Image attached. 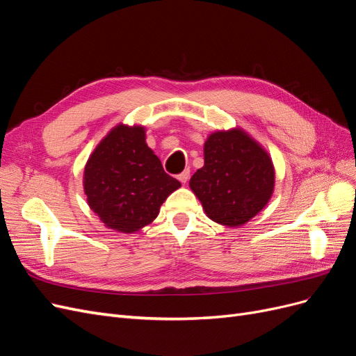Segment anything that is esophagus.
Masks as SVG:
<instances>
[{
  "label": "esophagus",
  "instance_id": "1",
  "mask_svg": "<svg viewBox=\"0 0 356 356\" xmlns=\"http://www.w3.org/2000/svg\"><path fill=\"white\" fill-rule=\"evenodd\" d=\"M188 178H190V170L188 169H186V170H182L181 174L178 175V179L182 182V184H186V182L188 181Z\"/></svg>",
  "mask_w": 356,
  "mask_h": 356
}]
</instances>
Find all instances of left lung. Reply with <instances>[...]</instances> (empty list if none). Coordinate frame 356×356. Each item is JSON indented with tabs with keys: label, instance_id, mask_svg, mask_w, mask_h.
Wrapping results in <instances>:
<instances>
[{
	"label": "left lung",
	"instance_id": "left-lung-1",
	"mask_svg": "<svg viewBox=\"0 0 356 356\" xmlns=\"http://www.w3.org/2000/svg\"><path fill=\"white\" fill-rule=\"evenodd\" d=\"M203 152L204 165L191 177L190 188L204 212L227 227L248 222L272 197L270 157L241 129L209 135Z\"/></svg>",
	"mask_w": 356,
	"mask_h": 356
}]
</instances>
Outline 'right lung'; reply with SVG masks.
<instances>
[{"label":"right lung","mask_w":356,"mask_h":356,"mask_svg":"<svg viewBox=\"0 0 356 356\" xmlns=\"http://www.w3.org/2000/svg\"><path fill=\"white\" fill-rule=\"evenodd\" d=\"M90 209L113 230L134 233L152 222L181 182L163 170L141 126H115L84 168Z\"/></svg>","instance_id":"right-lung-1"}]
</instances>
